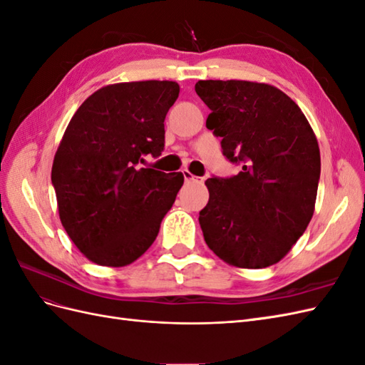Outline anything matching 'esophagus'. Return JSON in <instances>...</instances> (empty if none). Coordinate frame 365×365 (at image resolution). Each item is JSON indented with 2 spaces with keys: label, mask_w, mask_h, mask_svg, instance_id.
<instances>
[{
  "label": "esophagus",
  "mask_w": 365,
  "mask_h": 365,
  "mask_svg": "<svg viewBox=\"0 0 365 365\" xmlns=\"http://www.w3.org/2000/svg\"><path fill=\"white\" fill-rule=\"evenodd\" d=\"M182 175H184V180L189 182V181H201L202 182V178H197V176H195L192 172L189 170H182Z\"/></svg>",
  "instance_id": "1"
}]
</instances>
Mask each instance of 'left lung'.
<instances>
[{
    "label": "left lung",
    "instance_id": "8db88e82",
    "mask_svg": "<svg viewBox=\"0 0 365 365\" xmlns=\"http://www.w3.org/2000/svg\"><path fill=\"white\" fill-rule=\"evenodd\" d=\"M212 109L207 128L224 155L242 164L231 178H208L200 212L205 244L236 268L280 262L314 216L319 148L302 109L279 88L250 81H200Z\"/></svg>",
    "mask_w": 365,
    "mask_h": 365
}]
</instances>
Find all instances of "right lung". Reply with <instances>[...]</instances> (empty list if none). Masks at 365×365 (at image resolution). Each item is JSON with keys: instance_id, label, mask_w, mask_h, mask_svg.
I'll return each mask as SVG.
<instances>
[{"instance_id": "add662e5", "label": "right lung", "mask_w": 365, "mask_h": 365, "mask_svg": "<svg viewBox=\"0 0 365 365\" xmlns=\"http://www.w3.org/2000/svg\"><path fill=\"white\" fill-rule=\"evenodd\" d=\"M172 81L106 85L79 106L53 160L61 222L83 256L126 267L148 251L184 184L181 172L141 168L164 150Z\"/></svg>"}]
</instances>
